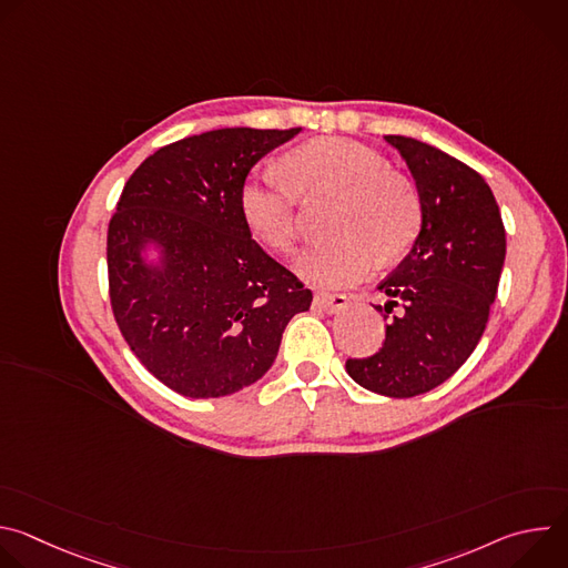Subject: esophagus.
<instances>
[{"instance_id": "34e87169", "label": "esophagus", "mask_w": 568, "mask_h": 568, "mask_svg": "<svg viewBox=\"0 0 568 568\" xmlns=\"http://www.w3.org/2000/svg\"><path fill=\"white\" fill-rule=\"evenodd\" d=\"M314 307L335 314L348 307V298L344 294H328V292H316L314 294Z\"/></svg>"}]
</instances>
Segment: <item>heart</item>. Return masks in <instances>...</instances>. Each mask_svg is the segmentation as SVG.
Masks as SVG:
<instances>
[{"mask_svg":"<svg viewBox=\"0 0 568 568\" xmlns=\"http://www.w3.org/2000/svg\"><path fill=\"white\" fill-rule=\"evenodd\" d=\"M283 172L261 171L240 186V213L250 231L276 252H290L301 231V197L337 195L331 229L298 258V272L323 287H344L412 247L423 209L409 180L355 141L314 139L285 154Z\"/></svg>","mask_w":568,"mask_h":568,"instance_id":"b5f03b06","label":"heart"}]
</instances>
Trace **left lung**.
<instances>
[{
    "label": "left lung",
    "instance_id": "8db88e82",
    "mask_svg": "<svg viewBox=\"0 0 568 568\" xmlns=\"http://www.w3.org/2000/svg\"><path fill=\"white\" fill-rule=\"evenodd\" d=\"M414 175L423 220L409 256L379 283L382 348L348 359V375L386 397H414L449 379L476 348L497 296L506 229L485 180L412 136H384Z\"/></svg>",
    "mask_w": 568,
    "mask_h": 568
}]
</instances>
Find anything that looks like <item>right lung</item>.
<instances>
[{
  "label": "right lung",
  "mask_w": 568,
  "mask_h": 568,
  "mask_svg": "<svg viewBox=\"0 0 568 568\" xmlns=\"http://www.w3.org/2000/svg\"><path fill=\"white\" fill-rule=\"evenodd\" d=\"M292 130L222 128L159 148L108 229L110 301L139 362L186 397L261 379L312 292L252 237L240 186ZM154 248L156 260H148Z\"/></svg>",
  "instance_id": "right-lung-1"
}]
</instances>
